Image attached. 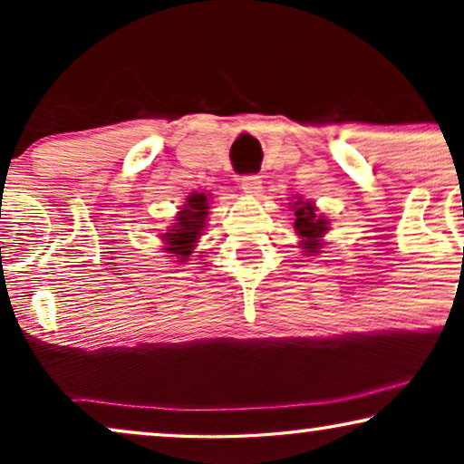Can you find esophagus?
Here are the masks:
<instances>
[{"label":"esophagus","mask_w":464,"mask_h":464,"mask_svg":"<svg viewBox=\"0 0 464 464\" xmlns=\"http://www.w3.org/2000/svg\"><path fill=\"white\" fill-rule=\"evenodd\" d=\"M240 188H243L245 194L257 196L259 192H262V179H259L257 175H246L240 179Z\"/></svg>","instance_id":"esophagus-1"}]
</instances>
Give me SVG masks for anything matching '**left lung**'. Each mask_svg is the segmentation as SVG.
<instances>
[{"label":"left lung","mask_w":464,"mask_h":464,"mask_svg":"<svg viewBox=\"0 0 464 464\" xmlns=\"http://www.w3.org/2000/svg\"><path fill=\"white\" fill-rule=\"evenodd\" d=\"M291 208L295 213V234L300 238V249L304 256L314 257L325 253L323 249L329 243H325V234L332 230V221L325 213H319V207L314 205V200H306L302 196H295L294 202H291Z\"/></svg>","instance_id":"8db88e82"}]
</instances>
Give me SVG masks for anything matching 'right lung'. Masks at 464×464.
Segmentation results:
<instances>
[{
    "label": "right lung",
    "instance_id": "right-lung-1",
    "mask_svg": "<svg viewBox=\"0 0 464 464\" xmlns=\"http://www.w3.org/2000/svg\"><path fill=\"white\" fill-rule=\"evenodd\" d=\"M208 208H211V194L192 192L186 196V202L175 213L173 224L158 234L162 243V251L170 253V256H167L169 259H175L179 264L188 262L196 245L200 243V237L205 234Z\"/></svg>",
    "mask_w": 464,
    "mask_h": 464
}]
</instances>
